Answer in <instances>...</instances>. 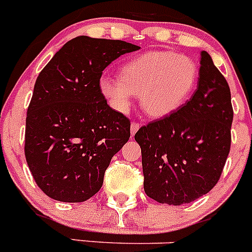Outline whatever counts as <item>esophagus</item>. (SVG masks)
Returning <instances> with one entry per match:
<instances>
[{
  "instance_id": "esophagus-1",
  "label": "esophagus",
  "mask_w": 252,
  "mask_h": 252,
  "mask_svg": "<svg viewBox=\"0 0 252 252\" xmlns=\"http://www.w3.org/2000/svg\"><path fill=\"white\" fill-rule=\"evenodd\" d=\"M139 128H140V124H137V122H132V124H131V135H135Z\"/></svg>"
}]
</instances>
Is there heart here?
I'll return each mask as SVG.
<instances>
[{
  "mask_svg": "<svg viewBox=\"0 0 252 252\" xmlns=\"http://www.w3.org/2000/svg\"><path fill=\"white\" fill-rule=\"evenodd\" d=\"M198 74L197 63L188 55L149 51L122 64L120 78L102 77L98 88L116 112H127L133 95H140L142 110L159 119L186 103L197 87Z\"/></svg>",
  "mask_w": 252,
  "mask_h": 252,
  "instance_id": "b5f03b06",
  "label": "heart"
}]
</instances>
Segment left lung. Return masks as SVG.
Segmentation results:
<instances>
[{"label": "left lung", "mask_w": 252, "mask_h": 252, "mask_svg": "<svg viewBox=\"0 0 252 252\" xmlns=\"http://www.w3.org/2000/svg\"><path fill=\"white\" fill-rule=\"evenodd\" d=\"M195 92L170 115L142 126L144 190L159 203H190L217 184L231 148L230 87L211 55L201 53Z\"/></svg>", "instance_id": "1"}]
</instances>
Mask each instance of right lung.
<instances>
[{
    "mask_svg": "<svg viewBox=\"0 0 252 252\" xmlns=\"http://www.w3.org/2000/svg\"><path fill=\"white\" fill-rule=\"evenodd\" d=\"M140 46L77 36L40 72L28 108L25 157L48 197L78 203L101 189L111 159L130 137V120L99 93L102 72Z\"/></svg>",
    "mask_w": 252,
    "mask_h": 252,
    "instance_id": "add662e5",
    "label": "right lung"
}]
</instances>
